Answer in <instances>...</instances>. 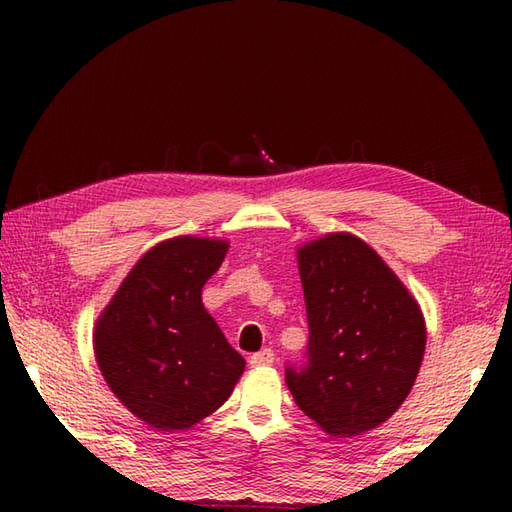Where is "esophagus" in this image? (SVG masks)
I'll return each mask as SVG.
<instances>
[{"label":"esophagus","mask_w":512,"mask_h":512,"mask_svg":"<svg viewBox=\"0 0 512 512\" xmlns=\"http://www.w3.org/2000/svg\"><path fill=\"white\" fill-rule=\"evenodd\" d=\"M250 367H255V369H264V367H270L275 363V354H273V350H262V352H257V354H253L250 356Z\"/></svg>","instance_id":"obj_1"}]
</instances>
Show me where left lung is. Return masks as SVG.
Listing matches in <instances>:
<instances>
[{
  "label": "left lung",
  "mask_w": 512,
  "mask_h": 512,
  "mask_svg": "<svg viewBox=\"0 0 512 512\" xmlns=\"http://www.w3.org/2000/svg\"><path fill=\"white\" fill-rule=\"evenodd\" d=\"M308 312V361L286 369L299 409L330 436L380 427L416 383L427 325L416 297L352 233L297 248Z\"/></svg>",
  "instance_id": "8db88e82"
}]
</instances>
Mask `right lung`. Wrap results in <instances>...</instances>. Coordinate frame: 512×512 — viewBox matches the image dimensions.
<instances>
[{
    "mask_svg": "<svg viewBox=\"0 0 512 512\" xmlns=\"http://www.w3.org/2000/svg\"><path fill=\"white\" fill-rule=\"evenodd\" d=\"M226 239L178 235L149 248L94 325L107 387L156 431L191 429L233 394L246 361L206 312L202 288Z\"/></svg>",
    "mask_w": 512,
    "mask_h": 512,
    "instance_id": "obj_1",
    "label": "right lung"
}]
</instances>
